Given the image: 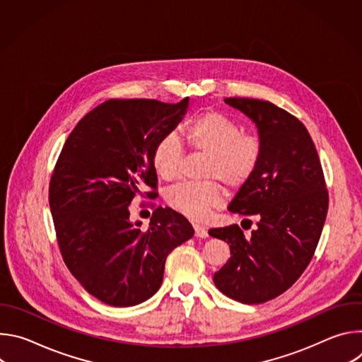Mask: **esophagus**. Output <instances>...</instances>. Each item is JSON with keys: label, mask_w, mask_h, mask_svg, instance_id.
<instances>
[{"label": "esophagus", "mask_w": 362, "mask_h": 362, "mask_svg": "<svg viewBox=\"0 0 362 362\" xmlns=\"http://www.w3.org/2000/svg\"><path fill=\"white\" fill-rule=\"evenodd\" d=\"M193 228H194V236L196 238H208L209 235H208V230H206L202 225H197V223H194L193 225Z\"/></svg>", "instance_id": "esophagus-1"}]
</instances>
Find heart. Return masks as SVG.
Instances as JSON below:
<instances>
[{
    "instance_id": "obj_1",
    "label": "heart",
    "mask_w": 362,
    "mask_h": 362,
    "mask_svg": "<svg viewBox=\"0 0 362 362\" xmlns=\"http://www.w3.org/2000/svg\"><path fill=\"white\" fill-rule=\"evenodd\" d=\"M182 136L192 150L206 154L202 177L221 180L228 189L243 186L259 166V139L242 133L235 120L219 112L209 110L190 119L183 126ZM182 156L179 139L166 134L153 147V168L162 179L175 180L179 176ZM166 200L177 212L199 219L221 203L222 190L214 180L180 183L168 192Z\"/></svg>"
}]
</instances>
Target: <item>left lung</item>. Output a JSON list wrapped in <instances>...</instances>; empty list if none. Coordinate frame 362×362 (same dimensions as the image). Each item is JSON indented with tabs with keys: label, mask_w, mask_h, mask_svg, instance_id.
Masks as SVG:
<instances>
[{
	"label": "left lung",
	"mask_w": 362,
	"mask_h": 362,
	"mask_svg": "<svg viewBox=\"0 0 362 362\" xmlns=\"http://www.w3.org/2000/svg\"><path fill=\"white\" fill-rule=\"evenodd\" d=\"M225 103L252 120L262 146L259 166L228 209L259 222L249 238L238 225L209 230L230 247L214 282L235 300L262 303L291 288L311 262L328 192L315 144L296 117L269 101L233 97Z\"/></svg>",
	"instance_id": "1"
}]
</instances>
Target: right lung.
Here are the masks:
<instances>
[{
  "label": "right lung",
  "instance_id": "add662e5",
  "mask_svg": "<svg viewBox=\"0 0 362 362\" xmlns=\"http://www.w3.org/2000/svg\"><path fill=\"white\" fill-rule=\"evenodd\" d=\"M187 107L189 97L176 105L105 101L77 123L60 153L48 199L63 259L80 285L107 305L133 306L156 293L168 255L194 233L170 208L154 211L147 229L129 212L136 194L156 187L153 147Z\"/></svg>",
  "mask_w": 362,
  "mask_h": 362
}]
</instances>
